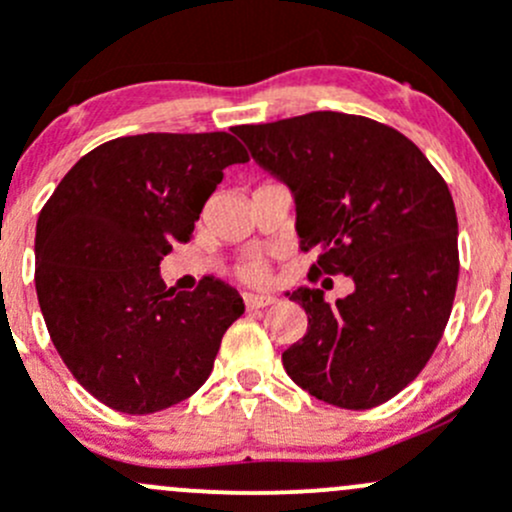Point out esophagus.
<instances>
[{
    "label": "esophagus",
    "instance_id": "1",
    "mask_svg": "<svg viewBox=\"0 0 512 512\" xmlns=\"http://www.w3.org/2000/svg\"><path fill=\"white\" fill-rule=\"evenodd\" d=\"M277 297L272 294H255V292H245V307L247 309H260V307H270L275 304Z\"/></svg>",
    "mask_w": 512,
    "mask_h": 512
}]
</instances>
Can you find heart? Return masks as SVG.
<instances>
[{"label":"heart","instance_id":"b5f03b06","mask_svg":"<svg viewBox=\"0 0 512 512\" xmlns=\"http://www.w3.org/2000/svg\"><path fill=\"white\" fill-rule=\"evenodd\" d=\"M240 275L245 277L247 282H267V277H270V270H267V262L260 260V257H252V260L242 262L240 265Z\"/></svg>","mask_w":512,"mask_h":512}]
</instances>
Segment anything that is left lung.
Returning a JSON list of instances; mask_svg holds the SVG:
<instances>
[{
  "label": "left lung",
  "mask_w": 512,
  "mask_h": 512,
  "mask_svg": "<svg viewBox=\"0 0 512 512\" xmlns=\"http://www.w3.org/2000/svg\"><path fill=\"white\" fill-rule=\"evenodd\" d=\"M262 170L294 198L312 272L352 277L329 304L322 289L287 292L307 334L282 354L297 386L339 409H374L421 374L451 317L458 285V220L446 180L394 128L314 111L235 126Z\"/></svg>",
  "instance_id": "obj_1"
}]
</instances>
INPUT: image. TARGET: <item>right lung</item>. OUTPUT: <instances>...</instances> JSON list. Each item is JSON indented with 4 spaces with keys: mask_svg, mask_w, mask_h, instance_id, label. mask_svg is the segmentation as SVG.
Masks as SVG:
<instances>
[{
    "mask_svg": "<svg viewBox=\"0 0 512 512\" xmlns=\"http://www.w3.org/2000/svg\"><path fill=\"white\" fill-rule=\"evenodd\" d=\"M250 156L230 133H141L86 153L36 223V297L64 364L101 404L156 414L193 396L240 292L205 277L193 292L160 280V260L193 237L227 165Z\"/></svg>",
    "mask_w": 512,
    "mask_h": 512,
    "instance_id": "add662e5",
    "label": "right lung"
}]
</instances>
